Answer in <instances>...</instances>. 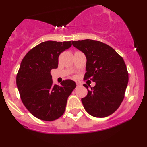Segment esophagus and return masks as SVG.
Masks as SVG:
<instances>
[{
  "mask_svg": "<svg viewBox=\"0 0 147 147\" xmlns=\"http://www.w3.org/2000/svg\"><path fill=\"white\" fill-rule=\"evenodd\" d=\"M76 85H77V86H80L82 85L81 83H80V82H76Z\"/></svg>",
  "mask_w": 147,
  "mask_h": 147,
  "instance_id": "obj_1",
  "label": "esophagus"
}]
</instances>
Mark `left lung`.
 I'll return each mask as SVG.
<instances>
[{
	"instance_id": "8db88e82",
	"label": "left lung",
	"mask_w": 147,
	"mask_h": 147,
	"mask_svg": "<svg viewBox=\"0 0 147 147\" xmlns=\"http://www.w3.org/2000/svg\"><path fill=\"white\" fill-rule=\"evenodd\" d=\"M72 44L85 54L86 73L84 80L96 82L82 98L86 112L94 117L104 118L113 114L124 98L128 82L126 64L113 48L102 42L85 39L72 41Z\"/></svg>"
}]
</instances>
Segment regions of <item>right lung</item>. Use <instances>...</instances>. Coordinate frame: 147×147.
Listing matches in <instances>:
<instances>
[{
  "label": "right lung",
  "mask_w": 147,
  "mask_h": 147,
  "mask_svg": "<svg viewBox=\"0 0 147 147\" xmlns=\"http://www.w3.org/2000/svg\"><path fill=\"white\" fill-rule=\"evenodd\" d=\"M71 46V41H47L31 49L22 60L17 86L22 102L36 118L53 121L63 115L67 98L76 87L75 82L53 84L51 70L58 67L60 53Z\"/></svg>",
  "instance_id": "right-lung-1"
}]
</instances>
